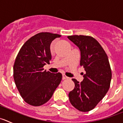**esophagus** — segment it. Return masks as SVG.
<instances>
[{"mask_svg":"<svg viewBox=\"0 0 123 123\" xmlns=\"http://www.w3.org/2000/svg\"><path fill=\"white\" fill-rule=\"evenodd\" d=\"M62 78H63V79H68L69 78H68V77H67L65 74H63Z\"/></svg>","mask_w":123,"mask_h":123,"instance_id":"34e87169","label":"esophagus"}]
</instances>
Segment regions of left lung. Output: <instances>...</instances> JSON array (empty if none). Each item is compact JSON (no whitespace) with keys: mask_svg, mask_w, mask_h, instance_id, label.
<instances>
[{"mask_svg":"<svg viewBox=\"0 0 123 123\" xmlns=\"http://www.w3.org/2000/svg\"><path fill=\"white\" fill-rule=\"evenodd\" d=\"M81 52L80 65L84 68V79L74 82V89L68 94L69 102L78 110L86 112L95 108L108 92L111 70L108 56L98 42L88 36H68Z\"/></svg>","mask_w":123,"mask_h":123,"instance_id":"1","label":"left lung"}]
</instances>
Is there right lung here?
Returning <instances> with one entry per match:
<instances>
[{"label":"right lung","instance_id":"add662e5","mask_svg":"<svg viewBox=\"0 0 123 123\" xmlns=\"http://www.w3.org/2000/svg\"><path fill=\"white\" fill-rule=\"evenodd\" d=\"M61 35L40 32L23 44L13 66V78L19 94L27 104L41 106L48 102L62 79L60 73L43 68L52 59L50 44Z\"/></svg>","mask_w":123,"mask_h":123}]
</instances>
